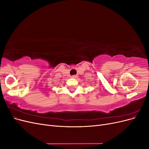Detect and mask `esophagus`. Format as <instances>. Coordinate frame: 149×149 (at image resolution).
<instances>
[{"label":"esophagus","instance_id":"34e87169","mask_svg":"<svg viewBox=\"0 0 149 149\" xmlns=\"http://www.w3.org/2000/svg\"><path fill=\"white\" fill-rule=\"evenodd\" d=\"M71 78H77V76H76V75H73V76H71Z\"/></svg>","mask_w":149,"mask_h":149}]
</instances>
